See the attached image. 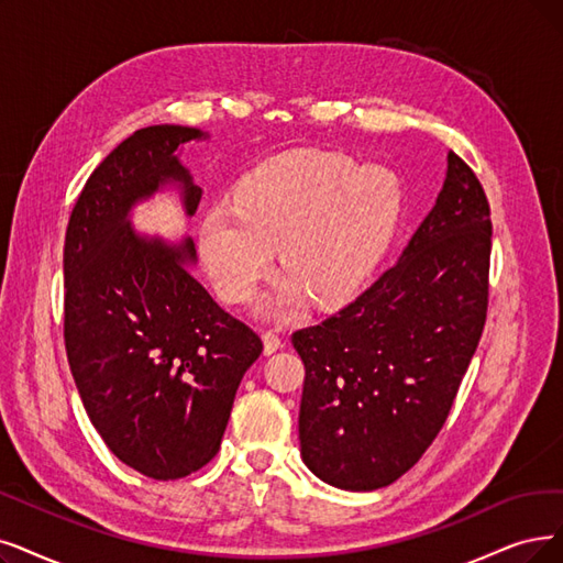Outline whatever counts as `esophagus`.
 <instances>
[{
	"label": "esophagus",
	"mask_w": 563,
	"mask_h": 563,
	"mask_svg": "<svg viewBox=\"0 0 563 563\" xmlns=\"http://www.w3.org/2000/svg\"><path fill=\"white\" fill-rule=\"evenodd\" d=\"M279 349H284V340H282V336H279L275 330H265V332H263V351H265V355L275 353V351H279Z\"/></svg>",
	"instance_id": "esophagus-1"
}]
</instances>
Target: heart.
Returning <instances> with one entry per match:
<instances>
[{"instance_id": "obj_1", "label": "heart", "mask_w": 563, "mask_h": 563, "mask_svg": "<svg viewBox=\"0 0 563 563\" xmlns=\"http://www.w3.org/2000/svg\"><path fill=\"white\" fill-rule=\"evenodd\" d=\"M399 214L397 179L360 168L340 152H296L258 166L235 189L233 206H214L198 231V250L217 294L246 302L279 246L288 273L267 300L279 317L309 296L321 307L349 300L384 254Z\"/></svg>"}]
</instances>
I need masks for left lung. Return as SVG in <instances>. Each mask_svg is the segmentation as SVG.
I'll return each mask as SVG.
<instances>
[{"label":"left lung","instance_id":"8db88e82","mask_svg":"<svg viewBox=\"0 0 563 563\" xmlns=\"http://www.w3.org/2000/svg\"><path fill=\"white\" fill-rule=\"evenodd\" d=\"M489 252L483 185L448 152L443 189L399 261L290 336L305 363L300 453L321 481L386 487L432 445L485 328Z\"/></svg>","mask_w":563,"mask_h":563}]
</instances>
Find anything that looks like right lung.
Returning <instances> with one entry per match:
<instances>
[{
	"label": "right lung",
	"mask_w": 563,
	"mask_h": 563,
	"mask_svg": "<svg viewBox=\"0 0 563 563\" xmlns=\"http://www.w3.org/2000/svg\"><path fill=\"white\" fill-rule=\"evenodd\" d=\"M194 126L131 133L85 183L64 240V344L97 432L126 466L177 481L219 451L261 336L200 286L194 240L168 244L131 229L129 212L177 185L189 217L200 187L175 150Z\"/></svg>",
	"instance_id": "right-lung-1"
}]
</instances>
